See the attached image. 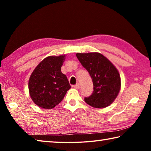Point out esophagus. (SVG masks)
I'll return each mask as SVG.
<instances>
[{
    "label": "esophagus",
    "mask_w": 151,
    "mask_h": 151,
    "mask_svg": "<svg viewBox=\"0 0 151 151\" xmlns=\"http://www.w3.org/2000/svg\"><path fill=\"white\" fill-rule=\"evenodd\" d=\"M73 87L76 88V89H79V88H80V85H79L78 83H77V84H76V85H73Z\"/></svg>",
    "instance_id": "34e87169"
}]
</instances>
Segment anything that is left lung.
<instances>
[{"label":"left lung","mask_w":151,"mask_h":151,"mask_svg":"<svg viewBox=\"0 0 151 151\" xmlns=\"http://www.w3.org/2000/svg\"><path fill=\"white\" fill-rule=\"evenodd\" d=\"M76 56L93 83V93L85 97V101L94 108L109 106L121 88V77L116 67L101 53H76Z\"/></svg>","instance_id":"left-lung-1"}]
</instances>
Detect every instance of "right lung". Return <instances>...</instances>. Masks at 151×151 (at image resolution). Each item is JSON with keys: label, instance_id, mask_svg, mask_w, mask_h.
<instances>
[{"label": "right lung", "instance_id": "right-lung-1", "mask_svg": "<svg viewBox=\"0 0 151 151\" xmlns=\"http://www.w3.org/2000/svg\"><path fill=\"white\" fill-rule=\"evenodd\" d=\"M65 57V55H60L45 58L30 75V96L33 102L42 109L54 108L70 88L67 77L61 72Z\"/></svg>", "mask_w": 151, "mask_h": 151}]
</instances>
